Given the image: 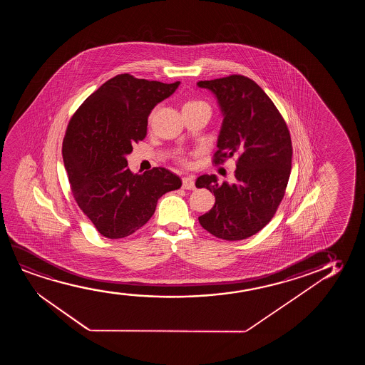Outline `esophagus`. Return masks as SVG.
<instances>
[{"mask_svg":"<svg viewBox=\"0 0 365 365\" xmlns=\"http://www.w3.org/2000/svg\"><path fill=\"white\" fill-rule=\"evenodd\" d=\"M182 187L185 190H195V177L193 175H185L182 178Z\"/></svg>","mask_w":365,"mask_h":365,"instance_id":"obj_1","label":"esophagus"}]
</instances>
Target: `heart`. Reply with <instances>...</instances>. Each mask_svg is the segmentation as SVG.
Wrapping results in <instances>:
<instances>
[{
    "label": "heart",
    "instance_id": "b5f03b06",
    "mask_svg": "<svg viewBox=\"0 0 365 365\" xmlns=\"http://www.w3.org/2000/svg\"><path fill=\"white\" fill-rule=\"evenodd\" d=\"M200 106H207V107H210V106L207 105L205 102L200 100H188L185 102V106H183V108H190V107H200Z\"/></svg>",
    "mask_w": 365,
    "mask_h": 365
}]
</instances>
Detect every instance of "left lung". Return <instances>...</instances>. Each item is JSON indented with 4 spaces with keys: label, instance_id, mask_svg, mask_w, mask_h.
<instances>
[{
    "label": "left lung",
    "instance_id": "obj_1",
    "mask_svg": "<svg viewBox=\"0 0 365 365\" xmlns=\"http://www.w3.org/2000/svg\"><path fill=\"white\" fill-rule=\"evenodd\" d=\"M218 101L223 122L215 165L238 155L235 183L218 185L215 175H200L197 188L215 197L200 225L225 240L250 238L273 218L284 197L292 170L289 130L274 103L255 81L240 75L200 81Z\"/></svg>",
    "mask_w": 365,
    "mask_h": 365
}]
</instances>
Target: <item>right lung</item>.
<instances>
[{"mask_svg": "<svg viewBox=\"0 0 365 365\" xmlns=\"http://www.w3.org/2000/svg\"><path fill=\"white\" fill-rule=\"evenodd\" d=\"M180 83L115 76L71 118L62 145L71 190L106 238L135 233L153 215L160 197L182 185L178 175L162 167L132 173L125 158L132 145L145 140L155 105L173 95Z\"/></svg>", "mask_w": 365, "mask_h": 365, "instance_id": "obj_1", "label": "right lung"}]
</instances>
